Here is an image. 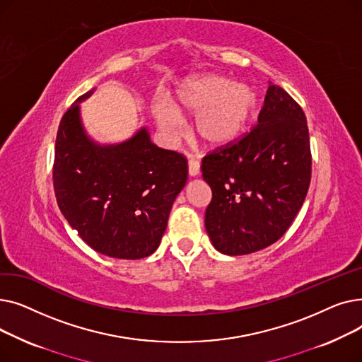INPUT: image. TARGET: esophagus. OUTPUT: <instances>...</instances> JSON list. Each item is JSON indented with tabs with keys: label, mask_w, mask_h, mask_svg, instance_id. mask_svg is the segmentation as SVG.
I'll return each mask as SVG.
<instances>
[{
	"label": "esophagus",
	"mask_w": 362,
	"mask_h": 362,
	"mask_svg": "<svg viewBox=\"0 0 362 362\" xmlns=\"http://www.w3.org/2000/svg\"><path fill=\"white\" fill-rule=\"evenodd\" d=\"M187 167H189V175H191V176H198V175H199L201 164H199L198 160L191 158V160L187 161Z\"/></svg>",
	"instance_id": "esophagus-1"
}]
</instances>
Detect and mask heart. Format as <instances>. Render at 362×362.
<instances>
[{
	"mask_svg": "<svg viewBox=\"0 0 362 362\" xmlns=\"http://www.w3.org/2000/svg\"><path fill=\"white\" fill-rule=\"evenodd\" d=\"M255 90L246 82H227L218 76H199L183 82L173 101L175 113L158 103L154 116L167 136L176 138L182 123L179 117H195L194 133L205 145L221 146L233 141L255 104Z\"/></svg>",
	"mask_w": 362,
	"mask_h": 362,
	"instance_id": "1",
	"label": "heart"
}]
</instances>
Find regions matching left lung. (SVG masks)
<instances>
[{"mask_svg":"<svg viewBox=\"0 0 362 362\" xmlns=\"http://www.w3.org/2000/svg\"><path fill=\"white\" fill-rule=\"evenodd\" d=\"M311 164L305 114L270 82L258 123L202 158V177L213 192L205 229L214 248L245 255L279 240L305 201Z\"/></svg>","mask_w":362,"mask_h":362,"instance_id":"1","label":"left lung"}]
</instances>
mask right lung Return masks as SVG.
Wrapping results in <instances>:
<instances>
[{
    "mask_svg": "<svg viewBox=\"0 0 362 362\" xmlns=\"http://www.w3.org/2000/svg\"><path fill=\"white\" fill-rule=\"evenodd\" d=\"M90 93L70 105L57 132V204L92 250L141 259L158 248L171 205L187 180V160L152 144L146 129L119 145L93 144L79 117V103Z\"/></svg>",
    "mask_w": 362,
    "mask_h": 362,
    "instance_id": "add662e5",
    "label": "right lung"
}]
</instances>
